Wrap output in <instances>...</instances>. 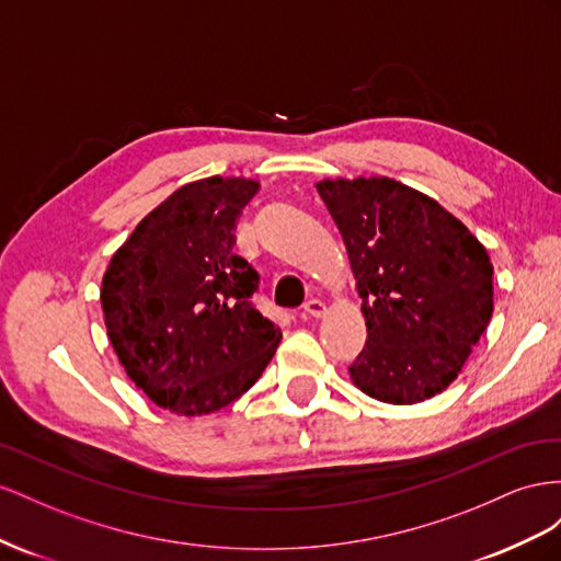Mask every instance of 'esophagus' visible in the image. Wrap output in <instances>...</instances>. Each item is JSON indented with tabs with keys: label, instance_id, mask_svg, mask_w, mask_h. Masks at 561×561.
I'll return each mask as SVG.
<instances>
[{
	"label": "esophagus",
	"instance_id": "34e87169",
	"mask_svg": "<svg viewBox=\"0 0 561 561\" xmlns=\"http://www.w3.org/2000/svg\"><path fill=\"white\" fill-rule=\"evenodd\" d=\"M306 312L310 314V317H324L327 312H329V308H327V302L324 300H319V298H310L308 302H306Z\"/></svg>",
	"mask_w": 561,
	"mask_h": 561
}]
</instances>
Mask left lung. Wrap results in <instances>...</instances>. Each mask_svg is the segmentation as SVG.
I'll use <instances>...</instances> for the list:
<instances>
[{"label": "left lung", "instance_id": "left-lung-1", "mask_svg": "<svg viewBox=\"0 0 561 561\" xmlns=\"http://www.w3.org/2000/svg\"><path fill=\"white\" fill-rule=\"evenodd\" d=\"M366 319L350 366L378 402L419 404L458 378L493 314L484 244L439 202L394 179H324Z\"/></svg>", "mask_w": 561, "mask_h": 561}]
</instances>
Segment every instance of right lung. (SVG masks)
<instances>
[{"label": "right lung", "instance_id": "add662e5", "mask_svg": "<svg viewBox=\"0 0 561 561\" xmlns=\"http://www.w3.org/2000/svg\"><path fill=\"white\" fill-rule=\"evenodd\" d=\"M259 187L234 175L179 187L138 222L103 275L107 339L136 388L171 413L232 404L282 341L279 327L251 306L259 272L232 251L234 222Z\"/></svg>", "mask_w": 561, "mask_h": 561}]
</instances>
